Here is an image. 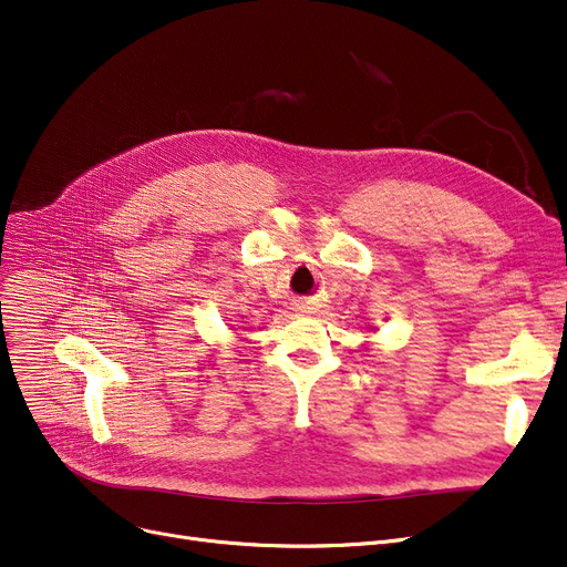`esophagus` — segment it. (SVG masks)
<instances>
[{
	"instance_id": "1",
	"label": "esophagus",
	"mask_w": 567,
	"mask_h": 567,
	"mask_svg": "<svg viewBox=\"0 0 567 567\" xmlns=\"http://www.w3.org/2000/svg\"><path fill=\"white\" fill-rule=\"evenodd\" d=\"M296 312H310L308 308H303V306H299V308H296Z\"/></svg>"
}]
</instances>
